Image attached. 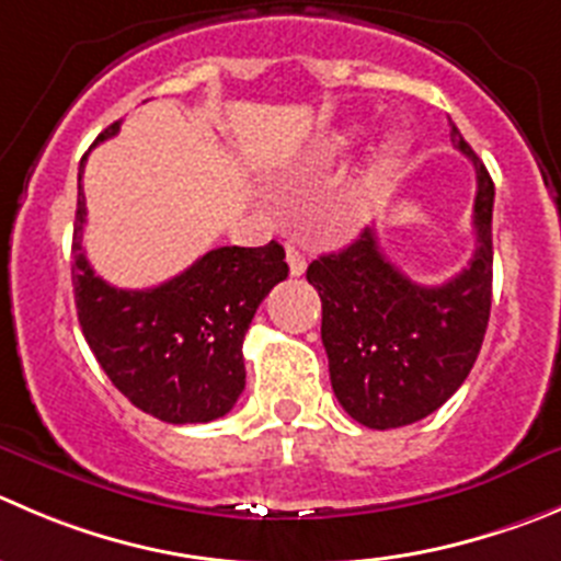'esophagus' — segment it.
I'll return each instance as SVG.
<instances>
[{
	"mask_svg": "<svg viewBox=\"0 0 561 561\" xmlns=\"http://www.w3.org/2000/svg\"><path fill=\"white\" fill-rule=\"evenodd\" d=\"M286 261H289V272L295 277H300L308 266L306 253L300 248H295V244H286Z\"/></svg>",
	"mask_w": 561,
	"mask_h": 561,
	"instance_id": "1",
	"label": "esophagus"
}]
</instances>
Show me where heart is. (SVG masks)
I'll return each mask as SVG.
<instances>
[{
    "instance_id": "obj_1",
    "label": "heart",
    "mask_w": 561,
    "mask_h": 561,
    "mask_svg": "<svg viewBox=\"0 0 561 561\" xmlns=\"http://www.w3.org/2000/svg\"><path fill=\"white\" fill-rule=\"evenodd\" d=\"M357 142V129L355 126H346V129L330 131L313 148V157L330 162V159L341 157V153L350 151ZM410 153V140L402 135H391L380 142V146L371 151L369 168L364 173V192L369 197H382L393 190L399 173H402L404 162H408Z\"/></svg>"
}]
</instances>
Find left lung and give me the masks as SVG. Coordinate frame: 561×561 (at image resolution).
Here are the masks:
<instances>
[{
	"instance_id": "1",
	"label": "left lung",
	"mask_w": 561,
	"mask_h": 561,
	"mask_svg": "<svg viewBox=\"0 0 561 561\" xmlns=\"http://www.w3.org/2000/svg\"><path fill=\"white\" fill-rule=\"evenodd\" d=\"M451 146L477 170L466 270L440 286L413 284L380 250L375 228L311 261L322 300V344L341 408L369 430H397L435 413L477 364L493 300V197L488 168L451 124Z\"/></svg>"
}]
</instances>
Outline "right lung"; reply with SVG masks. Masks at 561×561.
Masks as SVG:
<instances>
[{
	"label": "right lung",
	"mask_w": 561,
	"mask_h": 561,
	"mask_svg": "<svg viewBox=\"0 0 561 561\" xmlns=\"http://www.w3.org/2000/svg\"><path fill=\"white\" fill-rule=\"evenodd\" d=\"M121 121L99 135L115 137ZM79 164L73 222V297L82 333L112 386L168 424H206L244 391L242 341L255 308L286 280L284 248H217L153 289H117L84 259V192Z\"/></svg>",
	"instance_id": "add662e5"
}]
</instances>
